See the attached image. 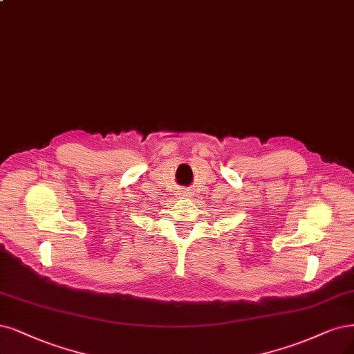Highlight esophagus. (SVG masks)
I'll use <instances>...</instances> for the list:
<instances>
[{"instance_id": "obj_1", "label": "esophagus", "mask_w": 354, "mask_h": 354, "mask_svg": "<svg viewBox=\"0 0 354 354\" xmlns=\"http://www.w3.org/2000/svg\"><path fill=\"white\" fill-rule=\"evenodd\" d=\"M189 194V192H186V190H181V196H187Z\"/></svg>"}]
</instances>
